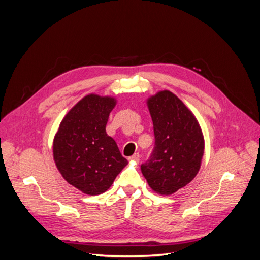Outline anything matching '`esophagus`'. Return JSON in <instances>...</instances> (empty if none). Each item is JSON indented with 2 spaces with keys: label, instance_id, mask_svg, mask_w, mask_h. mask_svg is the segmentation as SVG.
I'll return each instance as SVG.
<instances>
[{
  "label": "esophagus",
  "instance_id": "34e87169",
  "mask_svg": "<svg viewBox=\"0 0 260 260\" xmlns=\"http://www.w3.org/2000/svg\"><path fill=\"white\" fill-rule=\"evenodd\" d=\"M129 160L130 161H135V162H139L140 161V155L139 153H135L132 156L129 157Z\"/></svg>",
  "mask_w": 260,
  "mask_h": 260
}]
</instances>
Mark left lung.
<instances>
[{
    "label": "left lung",
    "mask_w": 260,
    "mask_h": 260,
    "mask_svg": "<svg viewBox=\"0 0 260 260\" xmlns=\"http://www.w3.org/2000/svg\"><path fill=\"white\" fill-rule=\"evenodd\" d=\"M155 145L149 159L141 165L148 185L170 195L198 175L204 155V137L193 113L174 93L165 90L147 99Z\"/></svg>",
    "instance_id": "left-lung-1"
}]
</instances>
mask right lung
I'll list each match as a JSON object with an SVG mask.
<instances>
[{
    "mask_svg": "<svg viewBox=\"0 0 260 260\" xmlns=\"http://www.w3.org/2000/svg\"><path fill=\"white\" fill-rule=\"evenodd\" d=\"M115 105V98L89 94L66 114L54 137L53 157L60 175L88 195L107 191L128 164L106 133Z\"/></svg>",
    "mask_w": 260,
    "mask_h": 260,
    "instance_id": "add662e5",
    "label": "right lung"
}]
</instances>
